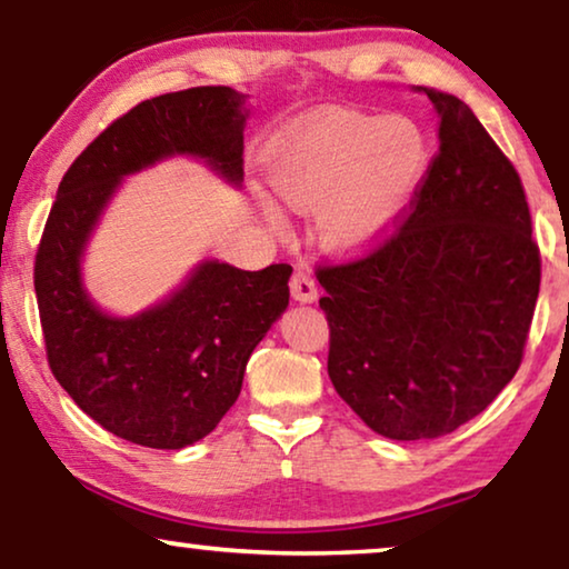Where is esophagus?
Instances as JSON below:
<instances>
[{
    "instance_id": "34e87169",
    "label": "esophagus",
    "mask_w": 569,
    "mask_h": 569,
    "mask_svg": "<svg viewBox=\"0 0 569 569\" xmlns=\"http://www.w3.org/2000/svg\"><path fill=\"white\" fill-rule=\"evenodd\" d=\"M289 289H291V297L297 301H305V305L307 301L317 299V283L307 270H293V276L289 280Z\"/></svg>"
}]
</instances>
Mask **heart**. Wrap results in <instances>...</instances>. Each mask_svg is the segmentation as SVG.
I'll list each match as a JSON object with an SVG mask.
<instances>
[{"instance_id":"b5f03b06","label":"heart","mask_w":569,"mask_h":569,"mask_svg":"<svg viewBox=\"0 0 569 569\" xmlns=\"http://www.w3.org/2000/svg\"><path fill=\"white\" fill-rule=\"evenodd\" d=\"M429 163L427 134L413 119L332 113L278 148L270 181L286 206L317 213V237L356 252L382 237Z\"/></svg>"}]
</instances>
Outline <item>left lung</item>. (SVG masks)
Wrapping results in <instances>:
<instances>
[{"label": "left lung", "mask_w": 569, "mask_h": 569, "mask_svg": "<svg viewBox=\"0 0 569 569\" xmlns=\"http://www.w3.org/2000/svg\"><path fill=\"white\" fill-rule=\"evenodd\" d=\"M439 148L390 231L351 260L320 262L328 375L390 439L450 435L520 369L541 286L522 181L473 111L419 88Z\"/></svg>", "instance_id": "left-lung-1"}]
</instances>
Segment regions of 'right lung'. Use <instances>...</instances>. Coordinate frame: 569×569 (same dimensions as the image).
Returning a JSON list of instances; mask_svg holds the SVG:
<instances>
[{
    "label": "right lung",
    "instance_id": "add662e5",
    "mask_svg": "<svg viewBox=\"0 0 569 569\" xmlns=\"http://www.w3.org/2000/svg\"><path fill=\"white\" fill-rule=\"evenodd\" d=\"M241 96L226 86L140 101L74 158L38 241L33 286L51 375L90 419L142 448L179 450L218 427L249 353L289 307L291 264L249 272L206 262L169 301L113 320L82 291V247L119 179L158 158L192 153L241 181Z\"/></svg>",
    "mask_w": 569,
    "mask_h": 569
}]
</instances>
